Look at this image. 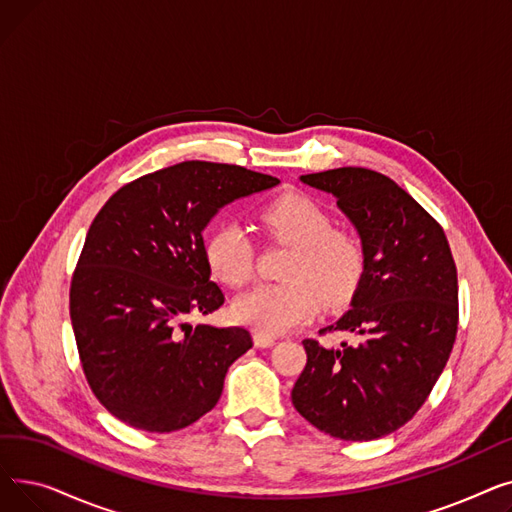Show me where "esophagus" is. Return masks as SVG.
I'll use <instances>...</instances> for the list:
<instances>
[{"mask_svg":"<svg viewBox=\"0 0 512 512\" xmlns=\"http://www.w3.org/2000/svg\"><path fill=\"white\" fill-rule=\"evenodd\" d=\"M253 342H255V346H257V348H270V346H274V344H276V338H274V336H267V334H259V332H255V334H253Z\"/></svg>","mask_w":512,"mask_h":512,"instance_id":"obj_1","label":"esophagus"}]
</instances>
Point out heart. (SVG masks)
Segmentation results:
<instances>
[{
	"label": "heart",
	"mask_w": 512,
	"mask_h": 512,
	"mask_svg": "<svg viewBox=\"0 0 512 512\" xmlns=\"http://www.w3.org/2000/svg\"><path fill=\"white\" fill-rule=\"evenodd\" d=\"M263 232L292 247L284 282L259 284L238 297L232 315L259 334H282L303 326L324 303L340 307L353 297L365 272V251L355 232L334 228L330 211L313 197L292 191L259 209ZM213 278L228 288L245 286L255 272L253 245L238 224H220L205 240Z\"/></svg>",
	"instance_id": "b5f03b06"
}]
</instances>
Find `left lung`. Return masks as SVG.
<instances>
[{
	"label": "left lung",
	"mask_w": 512,
	"mask_h": 512,
	"mask_svg": "<svg viewBox=\"0 0 512 512\" xmlns=\"http://www.w3.org/2000/svg\"><path fill=\"white\" fill-rule=\"evenodd\" d=\"M301 182L336 197L361 238L365 272L351 309L321 330L357 342L303 340L292 405L332 438L378 440L419 411L446 367L459 326L456 265L440 224L388 176L336 168Z\"/></svg>",
	"instance_id": "8db88e82"
}]
</instances>
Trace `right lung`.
Here are the masks:
<instances>
[{"label":"right lung","mask_w":512,"mask_h":512,"mask_svg":"<svg viewBox=\"0 0 512 512\" xmlns=\"http://www.w3.org/2000/svg\"><path fill=\"white\" fill-rule=\"evenodd\" d=\"M278 182L182 161L122 186L97 213L72 276L70 319L93 394L126 425L168 434L218 405L228 367L253 340L245 328L184 321L224 305L203 230L224 205Z\"/></svg>","instance_id":"right-lung-1"}]
</instances>
